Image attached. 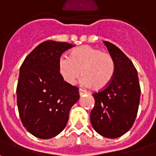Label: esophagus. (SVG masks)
Returning a JSON list of instances; mask_svg holds the SVG:
<instances>
[{"label": "esophagus", "mask_w": 156, "mask_h": 156, "mask_svg": "<svg viewBox=\"0 0 156 156\" xmlns=\"http://www.w3.org/2000/svg\"><path fill=\"white\" fill-rule=\"evenodd\" d=\"M78 93H79V95H80V96H82V95H83L86 94V91H84V90H83V89H81V88H80V89L78 90Z\"/></svg>", "instance_id": "1"}]
</instances>
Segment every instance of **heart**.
<instances>
[{
	"instance_id": "obj_1",
	"label": "heart",
	"mask_w": 156,
	"mask_h": 156,
	"mask_svg": "<svg viewBox=\"0 0 156 156\" xmlns=\"http://www.w3.org/2000/svg\"><path fill=\"white\" fill-rule=\"evenodd\" d=\"M58 71L66 83L74 85L81 76L83 83L100 90L107 87L115 75V62L111 55L98 48L82 46L75 48L68 58L58 61Z\"/></svg>"
}]
</instances>
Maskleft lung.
I'll use <instances>...</instances> for the list:
<instances>
[{
	"instance_id": "left-lung-1",
	"label": "left lung",
	"mask_w": 156,
	"mask_h": 156,
	"mask_svg": "<svg viewBox=\"0 0 156 156\" xmlns=\"http://www.w3.org/2000/svg\"><path fill=\"white\" fill-rule=\"evenodd\" d=\"M115 62V75L102 91L94 93L95 105L90 113L93 128L104 137L115 139L129 130L137 115L140 98L138 73L120 49L104 41Z\"/></svg>"
}]
</instances>
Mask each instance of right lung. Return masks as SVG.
I'll return each mask as SVG.
<instances>
[{
	"label": "right lung",
	"instance_id": "1",
	"mask_svg": "<svg viewBox=\"0 0 156 156\" xmlns=\"http://www.w3.org/2000/svg\"><path fill=\"white\" fill-rule=\"evenodd\" d=\"M74 45L55 41L39 44L20 68L17 107L23 126L39 139L48 140L64 129L78 88L68 84L58 71L61 55Z\"/></svg>",
	"mask_w": 156,
	"mask_h": 156
}]
</instances>
